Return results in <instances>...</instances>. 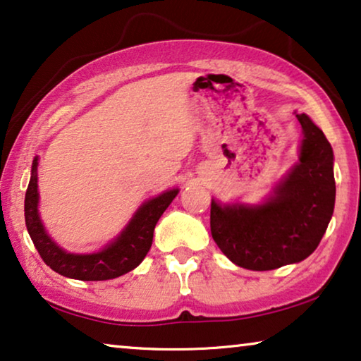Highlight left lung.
<instances>
[{
  "mask_svg": "<svg viewBox=\"0 0 361 361\" xmlns=\"http://www.w3.org/2000/svg\"><path fill=\"white\" fill-rule=\"evenodd\" d=\"M300 164L259 207L211 204V233L236 266L271 271L300 262L318 248L334 212V154L324 133L305 113Z\"/></svg>",
  "mask_w": 361,
  "mask_h": 361,
  "instance_id": "8db88e82",
  "label": "left lung"
}]
</instances>
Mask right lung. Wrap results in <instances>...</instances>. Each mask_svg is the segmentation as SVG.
I'll use <instances>...</instances> for the list:
<instances>
[{
  "instance_id": "obj_1",
  "label": "right lung",
  "mask_w": 361,
  "mask_h": 361,
  "mask_svg": "<svg viewBox=\"0 0 361 361\" xmlns=\"http://www.w3.org/2000/svg\"><path fill=\"white\" fill-rule=\"evenodd\" d=\"M37 159L32 164V176L25 191L24 212L25 227L35 250L47 266L64 277L78 281H109L133 271L141 264L152 246L154 228L160 215L170 206L178 190L166 191L164 195L150 199L139 209L131 222L118 238L105 250L94 255H71L53 243L43 228L37 211L39 192H37Z\"/></svg>"
}]
</instances>
